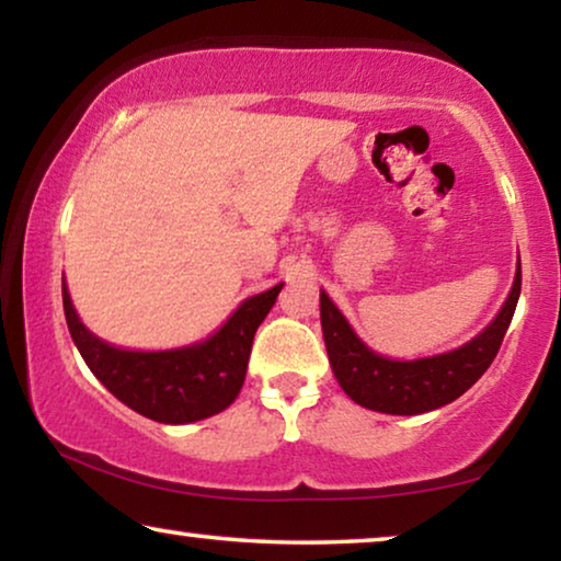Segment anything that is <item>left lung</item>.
Instances as JSON below:
<instances>
[{"instance_id":"8db88e82","label":"left lung","mask_w":561,"mask_h":561,"mask_svg":"<svg viewBox=\"0 0 561 561\" xmlns=\"http://www.w3.org/2000/svg\"><path fill=\"white\" fill-rule=\"evenodd\" d=\"M520 296V263L513 280L511 296L493 324L482 329L472 342L444 352V355L421 357L403 363L388 359L367 347L352 332L347 319L321 290V332H324L327 355L332 363L334 378L352 401L370 411L393 413V416H413L447 405L470 390L482 378L501 350L508 332L513 311Z\"/></svg>"}]
</instances>
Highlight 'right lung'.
Masks as SVG:
<instances>
[{"instance_id":"obj_1","label":"right lung","mask_w":561,"mask_h":561,"mask_svg":"<svg viewBox=\"0 0 561 561\" xmlns=\"http://www.w3.org/2000/svg\"><path fill=\"white\" fill-rule=\"evenodd\" d=\"M283 283L242 301L206 342L165 352L119 350L81 324L64 280L66 324L83 363L129 409L160 424H191L225 411L240 396L257 327Z\"/></svg>"}]
</instances>
